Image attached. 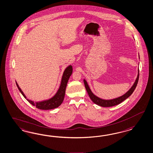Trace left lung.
I'll list each match as a JSON object with an SVG mask.
<instances>
[{
	"label": "left lung",
	"instance_id": "8db88e82",
	"mask_svg": "<svg viewBox=\"0 0 153 153\" xmlns=\"http://www.w3.org/2000/svg\"><path fill=\"white\" fill-rule=\"evenodd\" d=\"M139 70L138 69V74H137V78L136 79L135 82L134 84H133V85L132 86V87L122 96L119 97L118 98H114L113 100H103V99H101L100 98L95 96L92 93L90 88L88 84L87 81L85 79H84V83L85 87L86 88V90L87 91L89 96L90 97V98L91 99V100L95 104L98 105L100 106H101V107H112L114 105H117L120 104V103H121L123 100H125L127 98H128L130 96L131 94H132V93L134 91V90L135 89L136 87L137 86V84L138 83V80H139Z\"/></svg>",
	"mask_w": 153,
	"mask_h": 153
}]
</instances>
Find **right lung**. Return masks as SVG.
<instances>
[{
    "mask_svg": "<svg viewBox=\"0 0 153 153\" xmlns=\"http://www.w3.org/2000/svg\"><path fill=\"white\" fill-rule=\"evenodd\" d=\"M72 72H73L72 66L69 65L68 66L64 71L62 79H61V84H60V87L59 88L56 93L55 94V95L48 100H44V101L36 102V103H35L33 101H32L27 99L25 94L23 93V92H22L21 89L19 87L17 83L16 82V83L19 91L22 93L23 97L31 104L35 106L36 108L39 109H44V110L54 109L60 106L64 100L67 83L68 82L69 79L72 74Z\"/></svg>",
    "mask_w": 153,
    "mask_h": 153,
    "instance_id": "obj_1",
    "label": "right lung"
}]
</instances>
